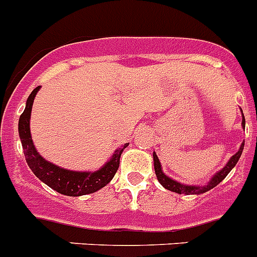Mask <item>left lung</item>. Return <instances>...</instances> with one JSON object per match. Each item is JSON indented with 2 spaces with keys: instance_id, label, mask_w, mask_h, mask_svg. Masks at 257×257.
<instances>
[{
  "instance_id": "left-lung-1",
  "label": "left lung",
  "mask_w": 257,
  "mask_h": 257,
  "mask_svg": "<svg viewBox=\"0 0 257 257\" xmlns=\"http://www.w3.org/2000/svg\"><path fill=\"white\" fill-rule=\"evenodd\" d=\"M244 124H245V119H244V115H243V119H242V126L244 128ZM243 147H244V143H242L240 148H239L238 152L229 160V162L226 164V166L220 170V172L217 173L214 175L213 178L210 179V182L208 183L207 186H204V187H200V186H185V185H181L179 182L174 181V179L169 178L166 177L161 170V164L159 161V157L153 152V161H155V173H156V177L159 179V182L161 183L166 190H170L173 192H177V194H186V195H197V194H203V192H207L209 191L210 188L216 187L221 181L226 178V175L231 172V169L236 165V162H238L239 157L242 156L243 152Z\"/></svg>"
}]
</instances>
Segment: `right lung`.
I'll return each instance as SVG.
<instances>
[{
    "instance_id": "right-lung-1",
    "label": "right lung",
    "mask_w": 257,
    "mask_h": 257,
    "mask_svg": "<svg viewBox=\"0 0 257 257\" xmlns=\"http://www.w3.org/2000/svg\"><path fill=\"white\" fill-rule=\"evenodd\" d=\"M39 89H40V85L31 92L27 104H26V109L19 118L18 127L19 137H21L22 146H23L24 157H26V161H27L31 170L34 172L37 178L44 182L45 185L49 186L50 188H53L54 191L60 192L62 195H67V196H80V195L92 194V192H96L97 190L106 186L117 173L118 168H119V157L124 148L128 146V143L115 151L110 161H107L97 172H70V170H66V169L58 168V166L50 164L37 153L36 148L32 143V138H31V109H32L34 98Z\"/></svg>"
}]
</instances>
